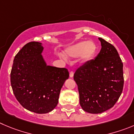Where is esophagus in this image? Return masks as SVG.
Listing matches in <instances>:
<instances>
[{"mask_svg": "<svg viewBox=\"0 0 134 134\" xmlns=\"http://www.w3.org/2000/svg\"><path fill=\"white\" fill-rule=\"evenodd\" d=\"M73 75H74V73H73V71H71L69 73V77L72 78V77H73Z\"/></svg>", "mask_w": 134, "mask_h": 134, "instance_id": "34e87169", "label": "esophagus"}]
</instances>
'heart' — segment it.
Returning a JSON list of instances; mask_svg holds the SVG:
<instances>
[{
    "label": "heart",
    "instance_id": "obj_1",
    "mask_svg": "<svg viewBox=\"0 0 134 134\" xmlns=\"http://www.w3.org/2000/svg\"><path fill=\"white\" fill-rule=\"evenodd\" d=\"M97 49V45L93 41H81L67 47L64 54L66 57L72 58L79 57V61L83 64L94 57Z\"/></svg>",
    "mask_w": 134,
    "mask_h": 134
}]
</instances>
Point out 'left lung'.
<instances>
[{
    "label": "left lung",
    "instance_id": "obj_1",
    "mask_svg": "<svg viewBox=\"0 0 134 134\" xmlns=\"http://www.w3.org/2000/svg\"><path fill=\"white\" fill-rule=\"evenodd\" d=\"M101 49L94 59L78 69L74 74L80 105L83 110L99 114L118 101L124 87L123 63L114 46L98 37Z\"/></svg>",
    "mask_w": 134,
    "mask_h": 134
}]
</instances>
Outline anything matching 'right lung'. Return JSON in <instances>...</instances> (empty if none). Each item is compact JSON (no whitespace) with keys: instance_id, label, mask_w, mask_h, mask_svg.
<instances>
[{"instance_id":"add662e5","label":"right lung","mask_w":134,"mask_h":134,"mask_svg":"<svg viewBox=\"0 0 134 134\" xmlns=\"http://www.w3.org/2000/svg\"><path fill=\"white\" fill-rule=\"evenodd\" d=\"M43 51L42 43H27L15 56L10 73L17 100L37 114L48 113L55 108L61 88L69 76L67 69L47 65Z\"/></svg>"}]
</instances>
